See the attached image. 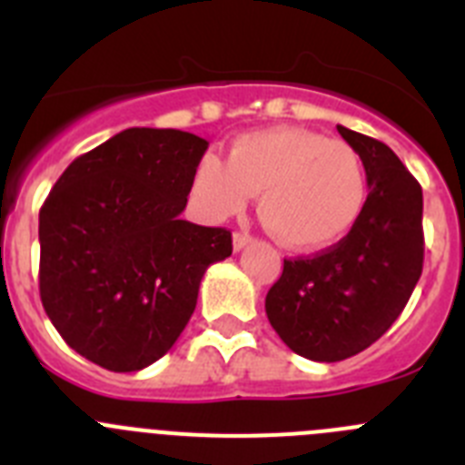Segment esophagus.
I'll use <instances>...</instances> for the list:
<instances>
[{"instance_id":"34e87169","label":"esophagus","mask_w":465,"mask_h":465,"mask_svg":"<svg viewBox=\"0 0 465 465\" xmlns=\"http://www.w3.org/2000/svg\"><path fill=\"white\" fill-rule=\"evenodd\" d=\"M249 242H252V237L246 235V232H235V235H232V249H235V252H242Z\"/></svg>"}]
</instances>
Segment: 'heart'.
Returning a JSON list of instances; mask_svg holds the SVG:
<instances>
[{"label": "heart", "mask_w": 465, "mask_h": 465, "mask_svg": "<svg viewBox=\"0 0 465 465\" xmlns=\"http://www.w3.org/2000/svg\"><path fill=\"white\" fill-rule=\"evenodd\" d=\"M258 196V216L291 252H323L361 219L368 179L359 151L305 127H268L230 143L228 160L204 155L191 176V203L209 221L240 213Z\"/></svg>", "instance_id": "1"}]
</instances>
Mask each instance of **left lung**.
I'll list each match as a JSON object with an SVG mask.
<instances>
[{
    "label": "left lung",
    "instance_id": "1",
    "mask_svg": "<svg viewBox=\"0 0 465 465\" xmlns=\"http://www.w3.org/2000/svg\"><path fill=\"white\" fill-rule=\"evenodd\" d=\"M359 151L368 197L356 225L338 244L307 258H286L265 298V312L286 347L335 363L384 335L424 268L421 186L386 143L338 125Z\"/></svg>",
    "mask_w": 465,
    "mask_h": 465
}]
</instances>
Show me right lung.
<instances>
[{"instance_id": "1", "label": "right lung", "mask_w": 465, "mask_h": 465, "mask_svg": "<svg viewBox=\"0 0 465 465\" xmlns=\"http://www.w3.org/2000/svg\"><path fill=\"white\" fill-rule=\"evenodd\" d=\"M209 142L127 127L79 155L39 212V293L64 342L114 372L165 356L195 312L225 228L182 219Z\"/></svg>"}]
</instances>
